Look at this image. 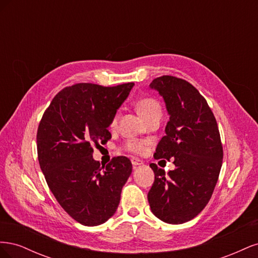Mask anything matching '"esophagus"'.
Returning a JSON list of instances; mask_svg holds the SVG:
<instances>
[{
  "label": "esophagus",
  "mask_w": 258,
  "mask_h": 258,
  "mask_svg": "<svg viewBox=\"0 0 258 258\" xmlns=\"http://www.w3.org/2000/svg\"><path fill=\"white\" fill-rule=\"evenodd\" d=\"M131 163L134 167H139V166H142L143 165V161L141 159H139L137 157H132L131 158Z\"/></svg>",
  "instance_id": "esophagus-1"
}]
</instances>
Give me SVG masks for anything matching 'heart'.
<instances>
[{
    "label": "heart",
    "mask_w": 258,
    "mask_h": 258,
    "mask_svg": "<svg viewBox=\"0 0 258 258\" xmlns=\"http://www.w3.org/2000/svg\"><path fill=\"white\" fill-rule=\"evenodd\" d=\"M137 110L139 114L141 115L145 120L151 119L152 117L155 116H161V106L157 100L153 98H142L140 99L137 102ZM119 118V113L117 112L113 116L112 121H111V127H115L117 122H118ZM123 148L130 153L135 154H142L145 151V146L143 143L136 141V140H130L127 141L123 145Z\"/></svg>",
    "instance_id": "heart-1"
}]
</instances>
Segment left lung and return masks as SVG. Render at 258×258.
<instances>
[{"instance_id":"8db88e82","label":"left lung","mask_w":258,"mask_h":258,"mask_svg":"<svg viewBox=\"0 0 258 258\" xmlns=\"http://www.w3.org/2000/svg\"><path fill=\"white\" fill-rule=\"evenodd\" d=\"M150 87L165 100L170 119L154 157L172 159L175 169L151 163L155 181L147 199L153 214L168 224L196 217L212 196L223 162V146L215 117L191 84L174 76L155 79Z\"/></svg>"}]
</instances>
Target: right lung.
<instances>
[{
  "label": "right lung",
  "instance_id": "obj_1",
  "mask_svg": "<svg viewBox=\"0 0 258 258\" xmlns=\"http://www.w3.org/2000/svg\"><path fill=\"white\" fill-rule=\"evenodd\" d=\"M134 85L67 87L52 99L38 124L37 156L46 182L59 205L82 225L98 226L114 215L132 172L124 156L101 166L92 153L93 145L112 138L107 128Z\"/></svg>",
  "mask_w": 258,
  "mask_h": 258
}]
</instances>
